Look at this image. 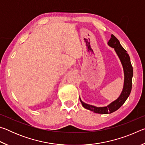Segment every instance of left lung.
Here are the masks:
<instances>
[{"mask_svg": "<svg viewBox=\"0 0 145 145\" xmlns=\"http://www.w3.org/2000/svg\"><path fill=\"white\" fill-rule=\"evenodd\" d=\"M107 45L114 49V51L121 61L123 69L124 83L121 94L116 100L112 102L107 106L104 107H97L86 104L82 101L80 97H79L80 101L85 109L91 111L95 113L104 114H111L112 112L116 111L124 104L131 92L132 77H133V68L132 67L131 59H130L128 53L123 48L119 40L113 34H111V39L108 41Z\"/></svg>", "mask_w": 145, "mask_h": 145, "instance_id": "left-lung-1", "label": "left lung"}]
</instances>
